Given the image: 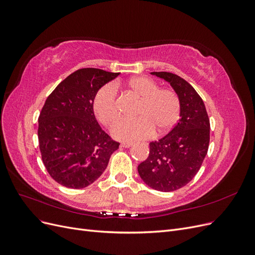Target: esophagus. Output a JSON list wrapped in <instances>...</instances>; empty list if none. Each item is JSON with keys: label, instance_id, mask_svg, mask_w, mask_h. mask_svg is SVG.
I'll return each mask as SVG.
<instances>
[{"label": "esophagus", "instance_id": "34e87169", "mask_svg": "<svg viewBox=\"0 0 255 255\" xmlns=\"http://www.w3.org/2000/svg\"><path fill=\"white\" fill-rule=\"evenodd\" d=\"M120 146H122V148H129V146H132V143L129 142H123L120 144Z\"/></svg>", "mask_w": 255, "mask_h": 255}]
</instances>
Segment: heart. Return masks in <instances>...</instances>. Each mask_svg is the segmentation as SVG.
Here are the masks:
<instances>
[{"label": "heart", "mask_w": 255, "mask_h": 255, "mask_svg": "<svg viewBox=\"0 0 255 255\" xmlns=\"http://www.w3.org/2000/svg\"><path fill=\"white\" fill-rule=\"evenodd\" d=\"M129 90L142 98L136 112L137 119L122 120L112 133L119 140L135 141L150 137L154 130L164 134L179 120L181 103L171 89H159L158 84L146 76H136L128 83ZM94 111L98 120L111 127L119 119L118 92L114 84H106L98 90L94 99Z\"/></svg>", "instance_id": "1"}]
</instances>
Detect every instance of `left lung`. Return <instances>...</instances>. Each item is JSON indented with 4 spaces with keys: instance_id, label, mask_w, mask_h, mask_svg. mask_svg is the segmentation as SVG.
Segmentation results:
<instances>
[{
    "instance_id": "8db88e82",
    "label": "left lung",
    "mask_w": 255,
    "mask_h": 255,
    "mask_svg": "<svg viewBox=\"0 0 255 255\" xmlns=\"http://www.w3.org/2000/svg\"><path fill=\"white\" fill-rule=\"evenodd\" d=\"M163 79L179 96L180 119L166 136L150 142L149 156L138 166L141 180L158 191H173L198 173L210 143V119L201 97L181 76L151 72Z\"/></svg>"
}]
</instances>
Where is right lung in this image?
I'll return each instance as SVG.
<instances>
[{"instance_id": "add662e5", "label": "right lung", "mask_w": 255, "mask_h": 255, "mask_svg": "<svg viewBox=\"0 0 255 255\" xmlns=\"http://www.w3.org/2000/svg\"><path fill=\"white\" fill-rule=\"evenodd\" d=\"M119 74L80 69L59 83L45 100L38 118L39 148L49 174L63 186H89L101 176L119 148L100 127L94 113L98 90Z\"/></svg>"}]
</instances>
